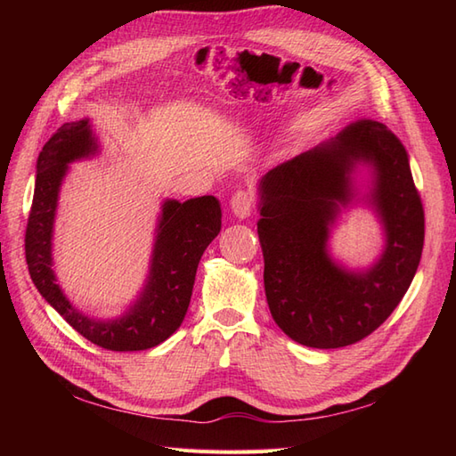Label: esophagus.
Returning <instances> with one entry per match:
<instances>
[{
    "instance_id": "obj_1",
    "label": "esophagus",
    "mask_w": 456,
    "mask_h": 456,
    "mask_svg": "<svg viewBox=\"0 0 456 456\" xmlns=\"http://www.w3.org/2000/svg\"><path fill=\"white\" fill-rule=\"evenodd\" d=\"M229 206H231V211L235 213V217L247 219L250 216V211H253V208H255L253 193H248L245 190H237L233 193V198H231Z\"/></svg>"
}]
</instances>
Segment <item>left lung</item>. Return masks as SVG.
I'll use <instances>...</instances> for the list:
<instances>
[{"label": "left lung", "mask_w": 456, "mask_h": 456, "mask_svg": "<svg viewBox=\"0 0 456 456\" xmlns=\"http://www.w3.org/2000/svg\"><path fill=\"white\" fill-rule=\"evenodd\" d=\"M369 170L362 194L355 174ZM361 200L381 219L385 250L364 271L328 253L340 211ZM256 223L265 292L276 325L292 341L338 348L370 335L390 317L418 273L425 217L410 157L380 121L361 119L337 137L268 170L258 182Z\"/></svg>", "instance_id": "8db88e82"}]
</instances>
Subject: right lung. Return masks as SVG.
<instances>
[{
    "label": "right lung",
    "instance_id": "1",
    "mask_svg": "<svg viewBox=\"0 0 456 456\" xmlns=\"http://www.w3.org/2000/svg\"><path fill=\"white\" fill-rule=\"evenodd\" d=\"M100 151L90 119L64 123L37 160L33 206L25 233V256L38 292L82 337L108 351H144L160 345L186 317L203 250L221 231V206L213 196L164 200L157 223L149 276L127 312L115 319L82 314L56 284L53 233L58 193L70 162Z\"/></svg>",
    "mask_w": 456,
    "mask_h": 456
}]
</instances>
